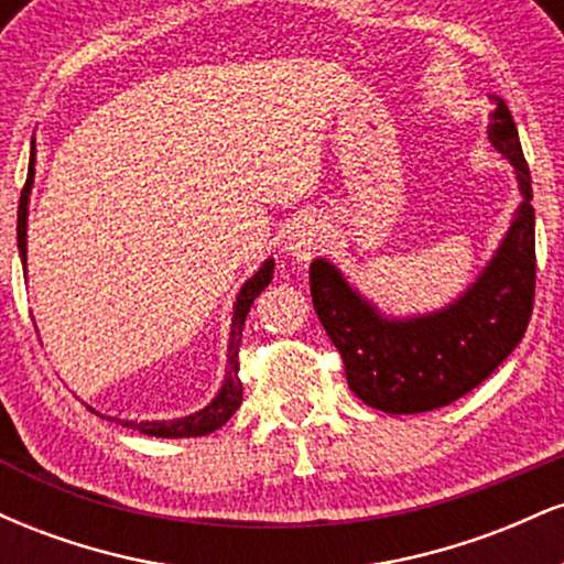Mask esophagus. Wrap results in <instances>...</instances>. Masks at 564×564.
Returning a JSON list of instances; mask_svg holds the SVG:
<instances>
[{
  "mask_svg": "<svg viewBox=\"0 0 564 564\" xmlns=\"http://www.w3.org/2000/svg\"><path fill=\"white\" fill-rule=\"evenodd\" d=\"M323 238H326V228H323L318 217H300L289 230L286 251L294 260L307 262L318 254Z\"/></svg>",
  "mask_w": 564,
  "mask_h": 564,
  "instance_id": "34e87169",
  "label": "esophagus"
}]
</instances>
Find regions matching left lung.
Here are the masks:
<instances>
[{"label":"left lung","mask_w":564,"mask_h":564,"mask_svg":"<svg viewBox=\"0 0 564 564\" xmlns=\"http://www.w3.org/2000/svg\"><path fill=\"white\" fill-rule=\"evenodd\" d=\"M488 140L517 172L522 204L477 281L448 307L387 318L328 260L310 264L313 307L345 360L349 390L384 413H424L482 384L522 341L535 296V212L507 102L490 95Z\"/></svg>","instance_id":"left-lung-1"}]
</instances>
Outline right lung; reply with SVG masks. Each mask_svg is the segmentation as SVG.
Instances as JSON below:
<instances>
[{"label":"right lung","mask_w":564,"mask_h":564,"mask_svg":"<svg viewBox=\"0 0 564 564\" xmlns=\"http://www.w3.org/2000/svg\"><path fill=\"white\" fill-rule=\"evenodd\" d=\"M34 156L36 151H31L29 177H25V185L21 191V204H18V251H21L23 268H25V223H29V196H31V185H34V174H36ZM273 268H275L273 260H264L262 268L243 283L241 291H238L236 310H232V326H230L228 371H225V381L223 387H219L217 398L206 408H200V411L191 413V416L172 419V422H121V424L129 426V430H140L142 435H153V437H200L219 430V426L228 422L243 400V384L241 379H238V347H241L243 321L246 315H249L251 304H254L257 296H260L264 286L273 281Z\"/></svg>","instance_id":"right-lung-1"}]
</instances>
